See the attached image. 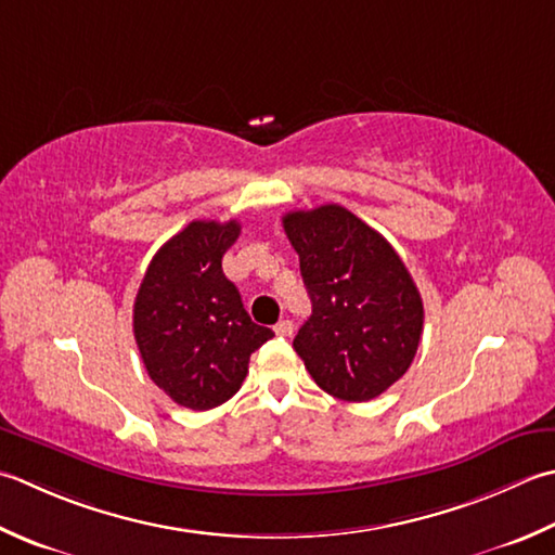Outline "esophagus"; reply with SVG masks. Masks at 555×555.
<instances>
[{"label": "esophagus", "instance_id": "esophagus-1", "mask_svg": "<svg viewBox=\"0 0 555 555\" xmlns=\"http://www.w3.org/2000/svg\"><path fill=\"white\" fill-rule=\"evenodd\" d=\"M274 332L279 334V336H291L293 334V322L291 320H281L276 327H274Z\"/></svg>", "mask_w": 555, "mask_h": 555}]
</instances>
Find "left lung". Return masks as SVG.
Returning a JSON list of instances; mask_svg holds the SVG:
<instances>
[{
  "instance_id": "1",
  "label": "left lung",
  "mask_w": 555,
  "mask_h": 555,
  "mask_svg": "<svg viewBox=\"0 0 555 555\" xmlns=\"http://www.w3.org/2000/svg\"><path fill=\"white\" fill-rule=\"evenodd\" d=\"M312 314L293 349L324 392L371 401L409 371L423 300L395 247L339 204L284 216Z\"/></svg>"
}]
</instances>
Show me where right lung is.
<instances>
[{
	"mask_svg": "<svg viewBox=\"0 0 555 555\" xmlns=\"http://www.w3.org/2000/svg\"><path fill=\"white\" fill-rule=\"evenodd\" d=\"M237 235V221L188 223L151 259L134 300V339L149 377L192 411L231 399L249 356L274 336L249 320L221 269Z\"/></svg>",
	"mask_w": 555,
	"mask_h": 555,
	"instance_id": "obj_1",
	"label": "right lung"
}]
</instances>
